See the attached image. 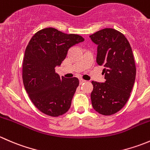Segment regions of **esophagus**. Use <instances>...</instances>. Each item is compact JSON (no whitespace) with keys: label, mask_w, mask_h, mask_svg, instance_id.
<instances>
[{"label":"esophagus","mask_w":150,"mask_h":150,"mask_svg":"<svg viewBox=\"0 0 150 150\" xmlns=\"http://www.w3.org/2000/svg\"><path fill=\"white\" fill-rule=\"evenodd\" d=\"M79 81H80V83H81V84L83 83L86 82V81H85V80H83V79H82V78H80Z\"/></svg>","instance_id":"34e87169"}]
</instances>
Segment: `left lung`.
<instances>
[{
  "instance_id": "left-lung-1",
  "label": "left lung",
  "mask_w": 150,
  "mask_h": 150,
  "mask_svg": "<svg viewBox=\"0 0 150 150\" xmlns=\"http://www.w3.org/2000/svg\"><path fill=\"white\" fill-rule=\"evenodd\" d=\"M97 45L96 62L104 66V83L92 81L91 99L93 108L100 114L117 112L129 99L136 78V65L132 49L123 34L105 28L91 35Z\"/></svg>"
}]
</instances>
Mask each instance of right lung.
I'll list each match as a JSON object with an SVG mask.
<instances>
[{
	"label": "right lung",
	"instance_id": "right-lung-1",
	"mask_svg": "<svg viewBox=\"0 0 150 150\" xmlns=\"http://www.w3.org/2000/svg\"><path fill=\"white\" fill-rule=\"evenodd\" d=\"M84 41L79 35L45 28L32 37L25 52L22 79L33 104L44 114L58 117L69 110L79 85L77 78H60L55 67L61 65L69 48Z\"/></svg>",
	"mask_w": 150,
	"mask_h": 150
}]
</instances>
